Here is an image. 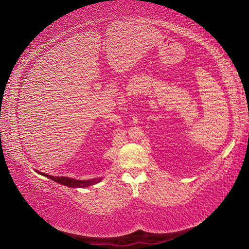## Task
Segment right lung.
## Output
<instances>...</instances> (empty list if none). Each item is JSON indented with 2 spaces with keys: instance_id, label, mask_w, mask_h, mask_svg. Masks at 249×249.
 <instances>
[{
  "instance_id": "1",
  "label": "right lung",
  "mask_w": 249,
  "mask_h": 249,
  "mask_svg": "<svg viewBox=\"0 0 249 249\" xmlns=\"http://www.w3.org/2000/svg\"><path fill=\"white\" fill-rule=\"evenodd\" d=\"M38 174L43 175L47 178L52 179L53 181H56V182L67 185V187L70 188H84V187H89V185H93L95 183H98L101 181V179H92V180H75V179H71V178H67V177H53L46 174H41V172L37 171Z\"/></svg>"
}]
</instances>
